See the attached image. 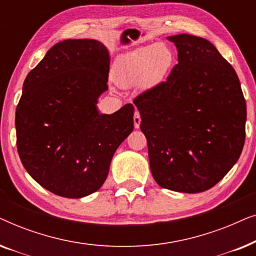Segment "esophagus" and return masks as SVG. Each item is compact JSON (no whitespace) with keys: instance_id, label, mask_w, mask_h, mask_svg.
<instances>
[{"instance_id":"esophagus-1","label":"esophagus","mask_w":256,"mask_h":256,"mask_svg":"<svg viewBox=\"0 0 256 256\" xmlns=\"http://www.w3.org/2000/svg\"><path fill=\"white\" fill-rule=\"evenodd\" d=\"M140 124H141V115H140V112L136 110L134 114V126L135 128H140Z\"/></svg>"}]
</instances>
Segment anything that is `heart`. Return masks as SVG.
<instances>
[{"instance_id":"obj_1","label":"heart","mask_w":256,"mask_h":256,"mask_svg":"<svg viewBox=\"0 0 256 256\" xmlns=\"http://www.w3.org/2000/svg\"><path fill=\"white\" fill-rule=\"evenodd\" d=\"M172 62L174 52L166 44L138 48L116 58L112 79L122 88L141 84L152 85L166 74Z\"/></svg>"}]
</instances>
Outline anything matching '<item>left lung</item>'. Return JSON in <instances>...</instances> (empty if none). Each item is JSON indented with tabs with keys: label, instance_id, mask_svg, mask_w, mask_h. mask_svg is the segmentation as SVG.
Instances as JSON below:
<instances>
[{
	"label": "left lung",
	"instance_id": "left-lung-1",
	"mask_svg": "<svg viewBox=\"0 0 256 256\" xmlns=\"http://www.w3.org/2000/svg\"><path fill=\"white\" fill-rule=\"evenodd\" d=\"M178 64L134 99L150 170L164 188L198 194L226 176L246 138V101L232 65L202 37H168Z\"/></svg>",
	"mask_w": 256,
	"mask_h": 256
}]
</instances>
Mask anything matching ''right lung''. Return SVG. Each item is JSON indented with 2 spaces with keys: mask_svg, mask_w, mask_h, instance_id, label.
Here are the masks:
<instances>
[{
  "mask_svg": "<svg viewBox=\"0 0 256 256\" xmlns=\"http://www.w3.org/2000/svg\"><path fill=\"white\" fill-rule=\"evenodd\" d=\"M110 54L94 40L54 45L26 76L16 108V143L31 177L52 194L82 198L104 183L118 146L134 129V106L99 114Z\"/></svg>",
  "mask_w": 256,
  "mask_h": 256,
  "instance_id": "add662e5",
  "label": "right lung"
}]
</instances>
